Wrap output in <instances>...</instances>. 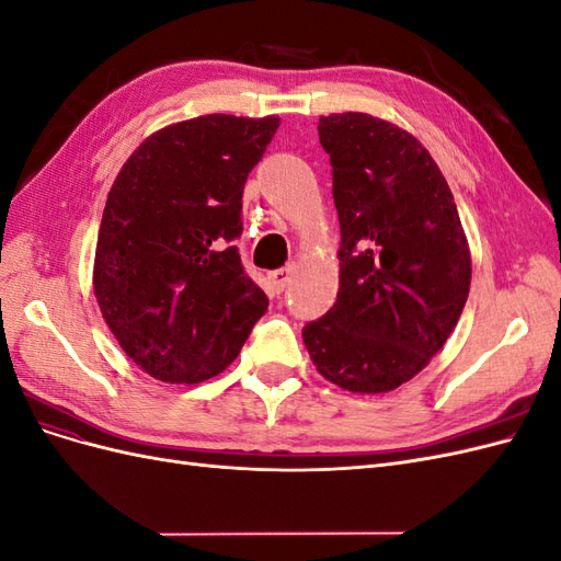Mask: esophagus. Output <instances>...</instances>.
<instances>
[{
	"label": "esophagus",
	"instance_id": "34e87169",
	"mask_svg": "<svg viewBox=\"0 0 561 561\" xmlns=\"http://www.w3.org/2000/svg\"><path fill=\"white\" fill-rule=\"evenodd\" d=\"M295 276V266H285V268H278V271H271L268 274V283L271 287H274V293H283L287 285H290Z\"/></svg>",
	"mask_w": 561,
	"mask_h": 561
}]
</instances>
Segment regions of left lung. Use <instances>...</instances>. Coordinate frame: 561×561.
Wrapping results in <instances>:
<instances>
[{
    "label": "left lung",
    "mask_w": 561,
    "mask_h": 561,
    "mask_svg": "<svg viewBox=\"0 0 561 561\" xmlns=\"http://www.w3.org/2000/svg\"><path fill=\"white\" fill-rule=\"evenodd\" d=\"M339 213L334 307L301 330L316 369L351 393L414 379L470 293V248L445 175L412 133L365 112L320 116Z\"/></svg>",
    "instance_id": "8db88e82"
}]
</instances>
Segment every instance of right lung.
Segmentation results:
<instances>
[{
  "mask_svg": "<svg viewBox=\"0 0 561 561\" xmlns=\"http://www.w3.org/2000/svg\"><path fill=\"white\" fill-rule=\"evenodd\" d=\"M276 114H206L151 133L118 171L98 231L93 293L128 358L165 383L225 371L268 299L241 264L248 173Z\"/></svg>",
  "mask_w": 561,
  "mask_h": 561,
  "instance_id": "1",
  "label": "right lung"
}]
</instances>
